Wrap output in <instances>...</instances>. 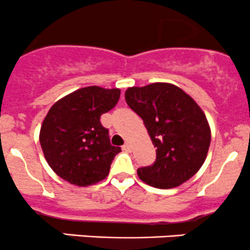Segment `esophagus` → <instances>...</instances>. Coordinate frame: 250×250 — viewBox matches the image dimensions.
Wrapping results in <instances>:
<instances>
[{"label": "esophagus", "instance_id": "34e87169", "mask_svg": "<svg viewBox=\"0 0 250 250\" xmlns=\"http://www.w3.org/2000/svg\"><path fill=\"white\" fill-rule=\"evenodd\" d=\"M122 149H123V150H125V152H130V150H131V146H130V144H128V142H125V144L123 145Z\"/></svg>", "mask_w": 250, "mask_h": 250}]
</instances>
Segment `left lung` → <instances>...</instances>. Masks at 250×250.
<instances>
[{
    "instance_id": "obj_1",
    "label": "left lung",
    "mask_w": 250,
    "mask_h": 250,
    "mask_svg": "<svg viewBox=\"0 0 250 250\" xmlns=\"http://www.w3.org/2000/svg\"><path fill=\"white\" fill-rule=\"evenodd\" d=\"M125 96L156 148L154 164L138 168L140 179L158 188L188 182L204 164L211 141L209 123L198 104L169 83L128 87Z\"/></svg>"
}]
</instances>
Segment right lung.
<instances>
[{
    "instance_id": "obj_1",
    "label": "right lung",
    "mask_w": 250,
    "mask_h": 250,
    "mask_svg": "<svg viewBox=\"0 0 250 250\" xmlns=\"http://www.w3.org/2000/svg\"><path fill=\"white\" fill-rule=\"evenodd\" d=\"M120 89L86 86L51 106L40 129V145L49 167L66 182L89 186L105 179L120 147L110 145L101 115L120 100Z\"/></svg>"
}]
</instances>
